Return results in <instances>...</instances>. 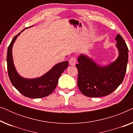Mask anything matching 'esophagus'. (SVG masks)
Here are the masks:
<instances>
[{
	"label": "esophagus",
	"instance_id": "obj_1",
	"mask_svg": "<svg viewBox=\"0 0 133 133\" xmlns=\"http://www.w3.org/2000/svg\"><path fill=\"white\" fill-rule=\"evenodd\" d=\"M69 63H70V65H72V66L75 65L76 63V58L75 57H72L70 59Z\"/></svg>",
	"mask_w": 133,
	"mask_h": 133
}]
</instances>
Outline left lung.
I'll return each instance as SVG.
<instances>
[{
	"label": "left lung",
	"mask_w": 133,
	"mask_h": 133,
	"mask_svg": "<svg viewBox=\"0 0 133 133\" xmlns=\"http://www.w3.org/2000/svg\"><path fill=\"white\" fill-rule=\"evenodd\" d=\"M119 56L114 62L101 67L84 55L78 58L77 85L82 93L90 97L109 95L121 84L125 76L128 60V48L123 37H116Z\"/></svg>",
	"instance_id": "1"
}]
</instances>
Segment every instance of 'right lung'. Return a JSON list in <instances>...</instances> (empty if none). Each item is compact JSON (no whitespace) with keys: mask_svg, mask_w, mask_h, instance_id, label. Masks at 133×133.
<instances>
[{"mask_svg":"<svg viewBox=\"0 0 133 133\" xmlns=\"http://www.w3.org/2000/svg\"><path fill=\"white\" fill-rule=\"evenodd\" d=\"M21 32L14 36L8 48L6 61L9 78L12 85L22 95L34 99L46 97L55 90L60 76L68 66V62L65 61L57 63L48 72L39 78L27 79L21 77L14 66L12 56V45Z\"/></svg>","mask_w":133,"mask_h":133,"instance_id":"obj_1","label":"right lung"}]
</instances>
